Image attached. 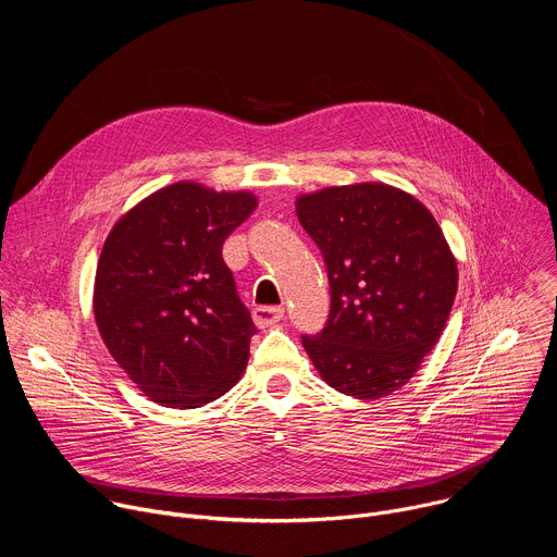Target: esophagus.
I'll return each instance as SVG.
<instances>
[{"instance_id":"34e87169","label":"esophagus","mask_w":557,"mask_h":557,"mask_svg":"<svg viewBox=\"0 0 557 557\" xmlns=\"http://www.w3.org/2000/svg\"><path fill=\"white\" fill-rule=\"evenodd\" d=\"M284 317V308L282 306H258L253 310V322L258 329H269L273 324H277Z\"/></svg>"}]
</instances>
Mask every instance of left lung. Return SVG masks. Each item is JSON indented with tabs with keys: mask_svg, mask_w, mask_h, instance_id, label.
Segmentation results:
<instances>
[{
	"mask_svg": "<svg viewBox=\"0 0 557 557\" xmlns=\"http://www.w3.org/2000/svg\"><path fill=\"white\" fill-rule=\"evenodd\" d=\"M295 211L331 284L324 331L301 335L312 366L355 399L404 387L436 346L458 288L438 222L412 194L385 183L301 194Z\"/></svg>",
	"mask_w": 557,
	"mask_h": 557,
	"instance_id": "8db88e82",
	"label": "left lung"
}]
</instances>
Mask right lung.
<instances>
[{"label":"right lung","mask_w":557,"mask_h":557,"mask_svg":"<svg viewBox=\"0 0 557 557\" xmlns=\"http://www.w3.org/2000/svg\"><path fill=\"white\" fill-rule=\"evenodd\" d=\"M256 207L251 191L181 181L112 226L95 277V320L114 361L151 401L200 408L240 381L256 324L222 245Z\"/></svg>","instance_id":"1"}]
</instances>
